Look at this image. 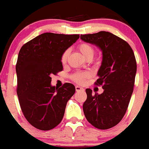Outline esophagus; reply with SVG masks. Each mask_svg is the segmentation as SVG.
<instances>
[{
  "mask_svg": "<svg viewBox=\"0 0 149 149\" xmlns=\"http://www.w3.org/2000/svg\"><path fill=\"white\" fill-rule=\"evenodd\" d=\"M75 91H84V89L82 88V87L76 86V87H75Z\"/></svg>",
  "mask_w": 149,
  "mask_h": 149,
  "instance_id": "esophagus-1",
  "label": "esophagus"
}]
</instances>
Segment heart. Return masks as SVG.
Listing matches in <instances>:
<instances>
[{
	"label": "heart",
	"instance_id": "b5f03b06",
	"mask_svg": "<svg viewBox=\"0 0 149 149\" xmlns=\"http://www.w3.org/2000/svg\"><path fill=\"white\" fill-rule=\"evenodd\" d=\"M78 51H79L82 56L86 60H91L95 54V48L91 44L86 42H80L77 47ZM70 50L67 49L63 52L61 56V61L62 64H65L67 61L70 56ZM89 77L88 72H76L72 75V79L76 83L82 84L86 78Z\"/></svg>",
	"mask_w": 149,
	"mask_h": 149
}]
</instances>
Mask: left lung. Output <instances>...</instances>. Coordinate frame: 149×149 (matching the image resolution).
Segmentation results:
<instances>
[{"label": "left lung", "mask_w": 149, "mask_h": 149, "mask_svg": "<svg viewBox=\"0 0 149 149\" xmlns=\"http://www.w3.org/2000/svg\"><path fill=\"white\" fill-rule=\"evenodd\" d=\"M85 42L95 44L102 51V64L95 85L104 93H92L87 88L83 111L95 127L107 130L117 125L126 113L133 92L137 64L130 45L117 35L105 31L81 35Z\"/></svg>", "instance_id": "1"}]
</instances>
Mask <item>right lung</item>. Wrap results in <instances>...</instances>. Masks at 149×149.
Returning <instances> with one entry per match:
<instances>
[{"label":"right lung","mask_w":149,"mask_h":149,"mask_svg":"<svg viewBox=\"0 0 149 149\" xmlns=\"http://www.w3.org/2000/svg\"><path fill=\"white\" fill-rule=\"evenodd\" d=\"M79 38V35L45 32L20 49L16 64L17 95L24 117L37 129L56 127L74 94L75 87L71 83L59 88L51 86V76L62 71L61 54Z\"/></svg>","instance_id":"add662e5"}]
</instances>
